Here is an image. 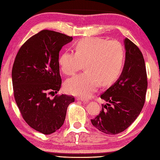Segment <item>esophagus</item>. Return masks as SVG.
<instances>
[{"mask_svg": "<svg viewBox=\"0 0 160 160\" xmlns=\"http://www.w3.org/2000/svg\"><path fill=\"white\" fill-rule=\"evenodd\" d=\"M76 100L77 101H82V102H88V101H87V100L82 98H79V97H78Z\"/></svg>", "mask_w": 160, "mask_h": 160, "instance_id": "esophagus-1", "label": "esophagus"}]
</instances>
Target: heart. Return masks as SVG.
I'll return each mask as SVG.
<instances>
[{"label": "heart", "instance_id": "1", "mask_svg": "<svg viewBox=\"0 0 160 160\" xmlns=\"http://www.w3.org/2000/svg\"><path fill=\"white\" fill-rule=\"evenodd\" d=\"M125 61V49L117 41L101 37H87L78 41L74 52L65 51L59 58L62 72L71 76L82 68L85 71L68 79L66 92L72 95L88 98L99 84L108 85L117 80Z\"/></svg>", "mask_w": 160, "mask_h": 160}]
</instances>
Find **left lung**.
<instances>
[{
  "instance_id": "8db88e82",
  "label": "left lung",
  "mask_w": 160,
  "mask_h": 160,
  "mask_svg": "<svg viewBox=\"0 0 160 160\" xmlns=\"http://www.w3.org/2000/svg\"><path fill=\"white\" fill-rule=\"evenodd\" d=\"M126 59L119 78L101 96L107 102L91 120L93 126L108 134L123 132L132 124L144 105L148 87L144 59L139 48L124 39Z\"/></svg>"
}]
</instances>
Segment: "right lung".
<instances>
[{
	"label": "right lung",
	"instance_id": "add662e5",
	"mask_svg": "<svg viewBox=\"0 0 160 160\" xmlns=\"http://www.w3.org/2000/svg\"><path fill=\"white\" fill-rule=\"evenodd\" d=\"M73 37L55 31H40L25 42L12 67L16 102L25 121L38 132L50 134L63 125L73 96L57 93L62 84L59 52Z\"/></svg>",
	"mask_w": 160,
	"mask_h": 160
}]
</instances>
